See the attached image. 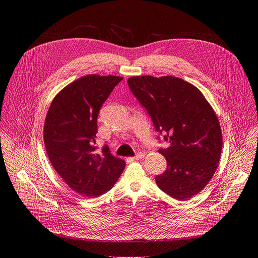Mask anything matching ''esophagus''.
Listing matches in <instances>:
<instances>
[{"label": "esophagus", "instance_id": "obj_1", "mask_svg": "<svg viewBox=\"0 0 258 258\" xmlns=\"http://www.w3.org/2000/svg\"><path fill=\"white\" fill-rule=\"evenodd\" d=\"M144 156H145V155H144L143 153H138L136 156L134 157V160H137V161H138V160H141V159L144 158Z\"/></svg>", "mask_w": 258, "mask_h": 258}]
</instances>
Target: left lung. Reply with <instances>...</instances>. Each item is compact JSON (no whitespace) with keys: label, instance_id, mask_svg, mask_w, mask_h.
Instances as JSON below:
<instances>
[{"label":"left lung","instance_id":"left-lung-1","mask_svg":"<svg viewBox=\"0 0 258 258\" xmlns=\"http://www.w3.org/2000/svg\"><path fill=\"white\" fill-rule=\"evenodd\" d=\"M127 84L169 142L159 150L167 169L157 175V185L180 201L198 195L212 179L222 154V130L212 106L197 87L179 77L132 76Z\"/></svg>","mask_w":258,"mask_h":258}]
</instances>
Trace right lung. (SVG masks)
<instances>
[{
  "label": "right lung",
  "mask_w": 258,
  "mask_h": 258,
  "mask_svg": "<svg viewBox=\"0 0 258 258\" xmlns=\"http://www.w3.org/2000/svg\"><path fill=\"white\" fill-rule=\"evenodd\" d=\"M123 77L90 74L66 86L53 98L44 124V142L53 168L75 192L95 198L114 186L125 161L95 138L102 103Z\"/></svg>",
  "instance_id": "1"
}]
</instances>
